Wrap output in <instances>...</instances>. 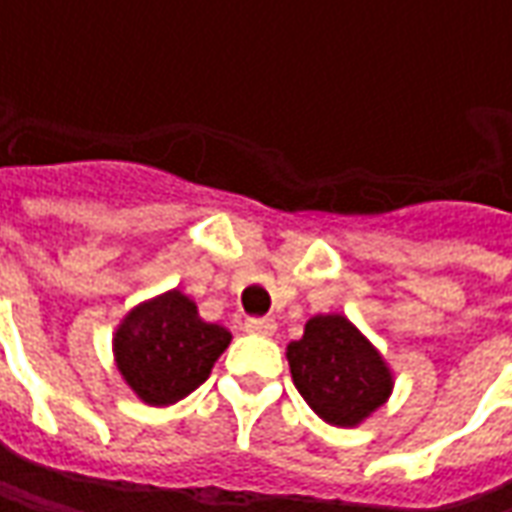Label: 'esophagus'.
<instances>
[{
  "label": "esophagus",
  "mask_w": 512,
  "mask_h": 512,
  "mask_svg": "<svg viewBox=\"0 0 512 512\" xmlns=\"http://www.w3.org/2000/svg\"><path fill=\"white\" fill-rule=\"evenodd\" d=\"M244 329L249 334H263V337H271V334L277 332V323L271 321V318H246Z\"/></svg>",
  "instance_id": "1"
}]
</instances>
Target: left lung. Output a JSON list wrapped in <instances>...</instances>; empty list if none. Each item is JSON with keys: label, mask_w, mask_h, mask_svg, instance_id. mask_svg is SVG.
<instances>
[{"label": "left lung", "mask_w": 512, "mask_h": 512, "mask_svg": "<svg viewBox=\"0 0 512 512\" xmlns=\"http://www.w3.org/2000/svg\"><path fill=\"white\" fill-rule=\"evenodd\" d=\"M293 384L329 425L356 428L392 395V370L378 348L340 312L312 315L288 345Z\"/></svg>", "instance_id": "1"}]
</instances>
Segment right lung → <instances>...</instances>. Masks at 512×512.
<instances>
[{
	"label": "right lung",
	"instance_id": "obj_1",
	"mask_svg": "<svg viewBox=\"0 0 512 512\" xmlns=\"http://www.w3.org/2000/svg\"><path fill=\"white\" fill-rule=\"evenodd\" d=\"M233 334L178 288L136 304L112 337L120 376L147 406H172L211 376Z\"/></svg>",
	"mask_w": 512,
	"mask_h": 512
}]
</instances>
